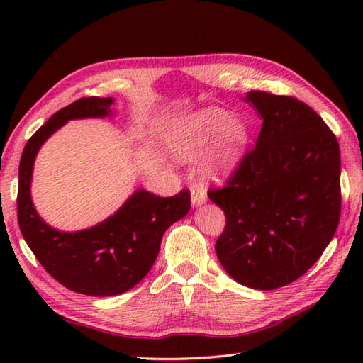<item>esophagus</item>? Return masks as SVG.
Wrapping results in <instances>:
<instances>
[{
	"instance_id": "1",
	"label": "esophagus",
	"mask_w": 363,
	"mask_h": 363,
	"mask_svg": "<svg viewBox=\"0 0 363 363\" xmlns=\"http://www.w3.org/2000/svg\"><path fill=\"white\" fill-rule=\"evenodd\" d=\"M190 194H191V206L194 207H199L206 203L207 195H206V190L201 186L191 187Z\"/></svg>"
}]
</instances>
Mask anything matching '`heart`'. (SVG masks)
I'll list each match as a JSON object with an SVG mask.
<instances>
[{
  "label": "heart",
  "mask_w": 363,
  "mask_h": 363,
  "mask_svg": "<svg viewBox=\"0 0 363 363\" xmlns=\"http://www.w3.org/2000/svg\"><path fill=\"white\" fill-rule=\"evenodd\" d=\"M213 146L203 169L207 176L221 177L233 173L243 156L246 130L243 123L220 109H203L176 121L169 128L167 145L176 159L196 162L213 138Z\"/></svg>",
  "instance_id": "b5f03b06"
}]
</instances>
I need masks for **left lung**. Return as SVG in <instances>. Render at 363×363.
<instances>
[{"mask_svg":"<svg viewBox=\"0 0 363 363\" xmlns=\"http://www.w3.org/2000/svg\"><path fill=\"white\" fill-rule=\"evenodd\" d=\"M243 99L264 123L226 186L207 191L226 215L215 251L238 284L274 290L303 276L333 240L342 211L340 148L299 99L260 90Z\"/></svg>","mask_w":363,"mask_h":363,"instance_id":"left-lung-1","label":"left lung"}]
</instances>
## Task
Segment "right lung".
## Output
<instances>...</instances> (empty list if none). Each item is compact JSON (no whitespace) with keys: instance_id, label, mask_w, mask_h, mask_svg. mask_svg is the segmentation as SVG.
I'll use <instances>...</instances> for the list:
<instances>
[{"instance_id":"add662e5","label":"right lung","mask_w":363,"mask_h":363,"mask_svg":"<svg viewBox=\"0 0 363 363\" xmlns=\"http://www.w3.org/2000/svg\"><path fill=\"white\" fill-rule=\"evenodd\" d=\"M112 98L89 96L56 112L29 138L18 168L17 213L30 251L54 279L89 296H113L130 290L148 274L165 230L190 211L187 189L169 198L137 190L112 217L99 225L62 233L38 217L30 199L37 151L68 120L111 115Z\"/></svg>"}]
</instances>
